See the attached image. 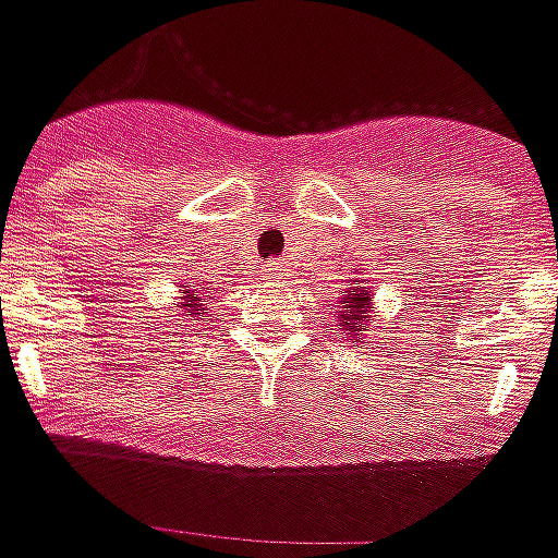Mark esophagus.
I'll return each instance as SVG.
<instances>
[{
    "mask_svg": "<svg viewBox=\"0 0 558 558\" xmlns=\"http://www.w3.org/2000/svg\"><path fill=\"white\" fill-rule=\"evenodd\" d=\"M264 276H267V279H274V282H279V279L284 276V262L264 264Z\"/></svg>",
    "mask_w": 558,
    "mask_h": 558,
    "instance_id": "obj_1",
    "label": "esophagus"
}]
</instances>
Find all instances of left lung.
I'll return each instance as SVG.
<instances>
[{
  "mask_svg": "<svg viewBox=\"0 0 558 558\" xmlns=\"http://www.w3.org/2000/svg\"><path fill=\"white\" fill-rule=\"evenodd\" d=\"M374 303L372 291L365 288H351V291H341V329H348V339L360 341V332L368 327V318H372Z\"/></svg>",
  "mask_w": 558,
  "mask_h": 558,
  "instance_id": "obj_1",
  "label": "left lung"
}]
</instances>
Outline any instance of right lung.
Here are the masks:
<instances>
[{
    "mask_svg": "<svg viewBox=\"0 0 558 558\" xmlns=\"http://www.w3.org/2000/svg\"><path fill=\"white\" fill-rule=\"evenodd\" d=\"M181 288H184V291H181V294H184V303H181V306H184L186 312H193L195 318H198V315L205 318V306H207L205 296L195 291V284H181Z\"/></svg>",
    "mask_w": 558,
    "mask_h": 558,
    "instance_id": "obj_1",
    "label": "right lung"
}]
</instances>
